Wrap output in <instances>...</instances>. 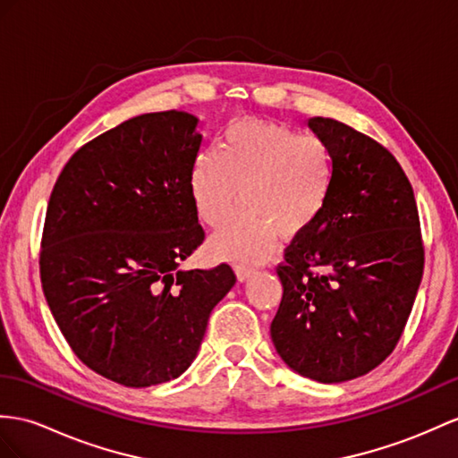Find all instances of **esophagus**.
Segmentation results:
<instances>
[{
    "mask_svg": "<svg viewBox=\"0 0 458 458\" xmlns=\"http://www.w3.org/2000/svg\"><path fill=\"white\" fill-rule=\"evenodd\" d=\"M237 277H239V282H247V280H250V277L256 274L254 270H250V267H244V266H237Z\"/></svg>",
    "mask_w": 458,
    "mask_h": 458,
    "instance_id": "obj_1",
    "label": "esophagus"
}]
</instances>
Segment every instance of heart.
I'll return each mask as SVG.
<instances>
[{"mask_svg": "<svg viewBox=\"0 0 458 458\" xmlns=\"http://www.w3.org/2000/svg\"><path fill=\"white\" fill-rule=\"evenodd\" d=\"M332 178V155L320 138L299 136L277 122L242 120L225 131L219 151L194 159L191 196L208 225H221L242 196L247 208L211 237V250L260 264L272 256L277 235L297 239L320 219Z\"/></svg>", "mask_w": 458, "mask_h": 458, "instance_id": "obj_1", "label": "heart"}]
</instances>
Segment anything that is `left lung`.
Wrapping results in <instances>:
<instances>
[{
  "label": "left lung",
  "mask_w": 458,
  "mask_h": 458,
  "mask_svg": "<svg viewBox=\"0 0 458 458\" xmlns=\"http://www.w3.org/2000/svg\"><path fill=\"white\" fill-rule=\"evenodd\" d=\"M307 126L330 149L332 191L277 266L284 297L270 334L289 369L330 385L393 353L421 282L423 244L414 191L393 153L338 120Z\"/></svg>",
  "instance_id": "left-lung-1"
}]
</instances>
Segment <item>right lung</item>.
Here are the masks:
<instances>
[{"instance_id": "add662e5", "label": "right lung", "mask_w": 458, "mask_h": 458, "mask_svg": "<svg viewBox=\"0 0 458 458\" xmlns=\"http://www.w3.org/2000/svg\"><path fill=\"white\" fill-rule=\"evenodd\" d=\"M198 122L181 110L122 122L72 155L50 196L44 297L77 358L118 385L181 377L237 282L227 264L181 270L204 242L191 196Z\"/></svg>"}]
</instances>
